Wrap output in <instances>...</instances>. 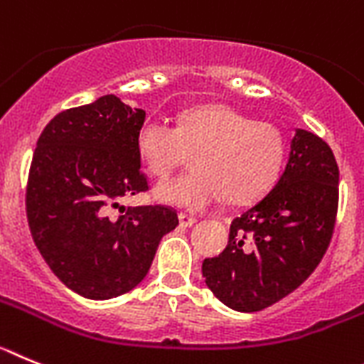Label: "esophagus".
Masks as SVG:
<instances>
[{
	"mask_svg": "<svg viewBox=\"0 0 364 364\" xmlns=\"http://www.w3.org/2000/svg\"><path fill=\"white\" fill-rule=\"evenodd\" d=\"M178 219H179V225H181V227H194L196 221H198V219H196L194 215L183 214V212L178 215Z\"/></svg>",
	"mask_w": 364,
	"mask_h": 364,
	"instance_id": "obj_1",
	"label": "esophagus"
}]
</instances>
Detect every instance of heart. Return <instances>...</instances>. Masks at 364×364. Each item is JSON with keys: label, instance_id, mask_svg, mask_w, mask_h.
Here are the masks:
<instances>
[{"label": "heart", "instance_id": "obj_1", "mask_svg": "<svg viewBox=\"0 0 364 364\" xmlns=\"http://www.w3.org/2000/svg\"><path fill=\"white\" fill-rule=\"evenodd\" d=\"M136 150L152 176L165 179L196 154L194 172L159 183L156 199L188 210L221 201L247 205L276 185L287 158V141L276 125L255 121L228 105L185 110L178 125L146 119L136 134Z\"/></svg>", "mask_w": 364, "mask_h": 364}]
</instances>
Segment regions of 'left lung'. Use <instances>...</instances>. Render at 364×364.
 Listing matches in <instances>:
<instances>
[{"instance_id": "1", "label": "left lung", "mask_w": 364, "mask_h": 364, "mask_svg": "<svg viewBox=\"0 0 364 364\" xmlns=\"http://www.w3.org/2000/svg\"><path fill=\"white\" fill-rule=\"evenodd\" d=\"M337 199L332 149L296 129L274 188L232 221L227 248L203 261L206 287L237 312H259L294 292L328 248Z\"/></svg>"}]
</instances>
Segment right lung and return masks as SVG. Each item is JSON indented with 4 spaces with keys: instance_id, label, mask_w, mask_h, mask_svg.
I'll return each instance as SVG.
<instances>
[{
    "instance_id": "obj_1",
    "label": "right lung",
    "mask_w": 364,
    "mask_h": 364,
    "mask_svg": "<svg viewBox=\"0 0 364 364\" xmlns=\"http://www.w3.org/2000/svg\"><path fill=\"white\" fill-rule=\"evenodd\" d=\"M146 112L114 94L58 114L36 145L27 185L32 239L54 276L87 299H112L146 276L158 245L178 227L168 206H129L149 190L136 150Z\"/></svg>"
}]
</instances>
